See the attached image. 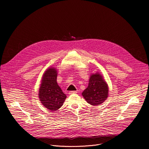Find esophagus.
Segmentation results:
<instances>
[{
  "mask_svg": "<svg viewBox=\"0 0 149 149\" xmlns=\"http://www.w3.org/2000/svg\"><path fill=\"white\" fill-rule=\"evenodd\" d=\"M77 92L76 91H70L69 92V94L70 95V94H75V93H77Z\"/></svg>",
  "mask_w": 149,
  "mask_h": 149,
  "instance_id": "obj_1",
  "label": "esophagus"
}]
</instances>
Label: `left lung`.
Returning a JSON list of instances; mask_svg holds the SVG:
<instances>
[{
	"mask_svg": "<svg viewBox=\"0 0 149 149\" xmlns=\"http://www.w3.org/2000/svg\"><path fill=\"white\" fill-rule=\"evenodd\" d=\"M87 102L92 105H98L105 101L109 95V87L102 76L97 72L90 77L88 87L82 93Z\"/></svg>",
	"mask_w": 149,
	"mask_h": 149,
	"instance_id": "left-lung-1",
	"label": "left lung"
}]
</instances>
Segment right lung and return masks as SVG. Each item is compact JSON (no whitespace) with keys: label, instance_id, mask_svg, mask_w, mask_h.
Returning a JSON list of instances; mask_svg holds the SVG:
<instances>
[{"label":"right lung","instance_id":"right-lung-1","mask_svg":"<svg viewBox=\"0 0 149 149\" xmlns=\"http://www.w3.org/2000/svg\"><path fill=\"white\" fill-rule=\"evenodd\" d=\"M57 74L54 67L47 69L42 76L39 89L38 95L40 102L52 111L61 108L67 97L56 82Z\"/></svg>","mask_w":149,"mask_h":149}]
</instances>
